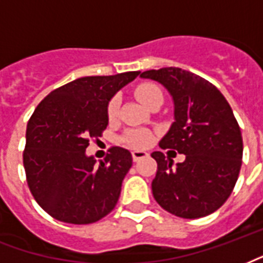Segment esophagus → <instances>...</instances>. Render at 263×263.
Returning a JSON list of instances; mask_svg holds the SVG:
<instances>
[{
  "label": "esophagus",
  "mask_w": 263,
  "mask_h": 263,
  "mask_svg": "<svg viewBox=\"0 0 263 263\" xmlns=\"http://www.w3.org/2000/svg\"><path fill=\"white\" fill-rule=\"evenodd\" d=\"M147 153L146 152L143 151H134L132 152V159H134V161H138L141 160V159H143V157H146Z\"/></svg>",
  "instance_id": "1"
}]
</instances>
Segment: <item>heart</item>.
<instances>
[{"instance_id":"heart-1","label":"heart","mask_w":263,"mask_h":263,"mask_svg":"<svg viewBox=\"0 0 263 263\" xmlns=\"http://www.w3.org/2000/svg\"><path fill=\"white\" fill-rule=\"evenodd\" d=\"M135 96L138 100L149 106L152 102L155 100H163V92L161 89L157 86L156 83H142L135 89ZM118 110H120V99L118 97H112L108 106H107V116L110 120H114L118 116ZM122 142L128 145L129 147L134 149H145L153 142V135L146 129H131V131L125 132V135L122 137Z\"/></svg>"}]
</instances>
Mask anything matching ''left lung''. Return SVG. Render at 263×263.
Here are the masks:
<instances>
[{
  "label": "left lung",
  "instance_id": "8db88e82",
  "mask_svg": "<svg viewBox=\"0 0 263 263\" xmlns=\"http://www.w3.org/2000/svg\"><path fill=\"white\" fill-rule=\"evenodd\" d=\"M141 78L161 83L174 102V122L159 145L185 155L173 166L161 152L152 153L155 199L182 219L211 215L233 192L242 163V137L230 104L215 85L181 68L151 69Z\"/></svg>",
  "mask_w": 263,
  "mask_h": 263
}]
</instances>
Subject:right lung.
I'll return each mask as SVG.
<instances>
[{"instance_id": "add662e5", "label": "right lung", "mask_w": 263, "mask_h": 263, "mask_svg": "<svg viewBox=\"0 0 263 263\" xmlns=\"http://www.w3.org/2000/svg\"><path fill=\"white\" fill-rule=\"evenodd\" d=\"M139 73L79 78L36 107L26 128L23 166L32 195L54 219L89 224L116 208L131 153L114 146L96 164L85 151L108 125V102Z\"/></svg>"}]
</instances>
